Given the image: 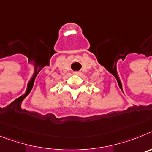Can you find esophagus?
<instances>
[{
	"label": "esophagus",
	"mask_w": 152,
	"mask_h": 152,
	"mask_svg": "<svg viewBox=\"0 0 152 152\" xmlns=\"http://www.w3.org/2000/svg\"><path fill=\"white\" fill-rule=\"evenodd\" d=\"M74 74H75V75H80V72H74Z\"/></svg>",
	"instance_id": "esophagus-1"
}]
</instances>
